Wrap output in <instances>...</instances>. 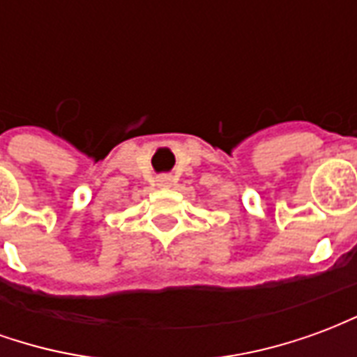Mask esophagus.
I'll return each instance as SVG.
<instances>
[{
    "label": "esophagus",
    "mask_w": 357,
    "mask_h": 357,
    "mask_svg": "<svg viewBox=\"0 0 357 357\" xmlns=\"http://www.w3.org/2000/svg\"><path fill=\"white\" fill-rule=\"evenodd\" d=\"M170 183H172L170 176H160V178L156 179V185L158 187H170Z\"/></svg>",
    "instance_id": "34e87169"
}]
</instances>
